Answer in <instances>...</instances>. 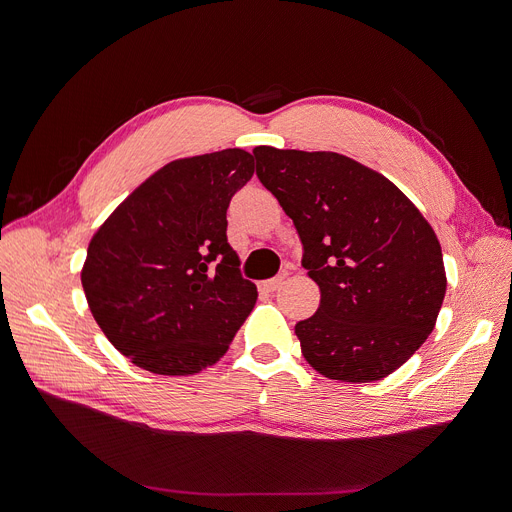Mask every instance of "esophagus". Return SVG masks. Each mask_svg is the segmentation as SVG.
I'll return each mask as SVG.
<instances>
[{
  "mask_svg": "<svg viewBox=\"0 0 512 512\" xmlns=\"http://www.w3.org/2000/svg\"><path fill=\"white\" fill-rule=\"evenodd\" d=\"M286 272L284 274H280V276H276V278H272V280H265V282H261V288L265 290V292H276L282 284H284V280H286Z\"/></svg>",
  "mask_w": 512,
  "mask_h": 512,
  "instance_id": "1",
  "label": "esophagus"
}]
</instances>
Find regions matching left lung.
Segmentation results:
<instances>
[{
	"mask_svg": "<svg viewBox=\"0 0 512 512\" xmlns=\"http://www.w3.org/2000/svg\"><path fill=\"white\" fill-rule=\"evenodd\" d=\"M253 155L321 290L315 315L294 326L303 357L330 380L386 378L436 326L446 294L436 232L388 178L351 157L265 145Z\"/></svg>",
	"mask_w": 512,
	"mask_h": 512,
	"instance_id": "1",
	"label": "left lung"
}]
</instances>
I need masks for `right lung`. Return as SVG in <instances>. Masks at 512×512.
I'll return each instance as SVG.
<instances>
[{"label": "right lung", "instance_id": "right-lung-1", "mask_svg": "<svg viewBox=\"0 0 512 512\" xmlns=\"http://www.w3.org/2000/svg\"><path fill=\"white\" fill-rule=\"evenodd\" d=\"M253 172L242 149L170 161L95 232L80 274L87 303L137 367L199 373L253 311L257 286L226 236L228 205Z\"/></svg>", "mask_w": 512, "mask_h": 512}]
</instances>
